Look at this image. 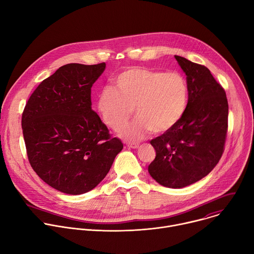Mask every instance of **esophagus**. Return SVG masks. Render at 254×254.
Returning a JSON list of instances; mask_svg holds the SVG:
<instances>
[{
  "instance_id": "1",
  "label": "esophagus",
  "mask_w": 254,
  "mask_h": 254,
  "mask_svg": "<svg viewBox=\"0 0 254 254\" xmlns=\"http://www.w3.org/2000/svg\"><path fill=\"white\" fill-rule=\"evenodd\" d=\"M127 147L128 149H138V143H127Z\"/></svg>"
}]
</instances>
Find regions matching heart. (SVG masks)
<instances>
[{"instance_id": "heart-1", "label": "heart", "mask_w": 254, "mask_h": 254, "mask_svg": "<svg viewBox=\"0 0 254 254\" xmlns=\"http://www.w3.org/2000/svg\"><path fill=\"white\" fill-rule=\"evenodd\" d=\"M114 87L98 94L97 112L102 122L118 131L127 123L134 108L136 121L121 130L129 140L141 139L150 130L163 133L174 127L185 114L188 86L178 72L131 67L115 78Z\"/></svg>"}]
</instances>
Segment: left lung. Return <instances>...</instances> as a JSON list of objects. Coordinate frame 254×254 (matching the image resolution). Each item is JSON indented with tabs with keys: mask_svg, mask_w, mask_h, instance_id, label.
<instances>
[{
	"mask_svg": "<svg viewBox=\"0 0 254 254\" xmlns=\"http://www.w3.org/2000/svg\"><path fill=\"white\" fill-rule=\"evenodd\" d=\"M175 58L187 76L188 103L179 123L151 140L156 158L149 173L160 185L179 189L196 183L218 164L227 134L228 102L207 67Z\"/></svg>",
	"mask_w": 254,
	"mask_h": 254,
	"instance_id": "1",
	"label": "left lung"
}]
</instances>
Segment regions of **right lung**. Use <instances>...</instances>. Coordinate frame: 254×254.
Returning <instances> with one entry per match:
<instances>
[{"label":"right lung","mask_w":254,"mask_h":254,"mask_svg":"<svg viewBox=\"0 0 254 254\" xmlns=\"http://www.w3.org/2000/svg\"><path fill=\"white\" fill-rule=\"evenodd\" d=\"M105 63L61 66L30 96L22 129L31 167L46 184L69 195L94 189L124 144L91 108V87Z\"/></svg>","instance_id":"right-lung-1"}]
</instances>
